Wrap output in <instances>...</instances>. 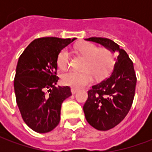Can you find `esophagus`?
Returning <instances> with one entry per match:
<instances>
[{"mask_svg":"<svg viewBox=\"0 0 152 152\" xmlns=\"http://www.w3.org/2000/svg\"><path fill=\"white\" fill-rule=\"evenodd\" d=\"M71 91H72V93L73 94H75L78 91V89H75V88H72V89H71Z\"/></svg>","mask_w":152,"mask_h":152,"instance_id":"obj_1","label":"esophagus"}]
</instances>
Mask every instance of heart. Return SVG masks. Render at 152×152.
I'll list each match as a JSON object with an SVG mask.
<instances>
[{
    "label": "heart",
    "mask_w": 152,
    "mask_h": 152,
    "mask_svg": "<svg viewBox=\"0 0 152 152\" xmlns=\"http://www.w3.org/2000/svg\"><path fill=\"white\" fill-rule=\"evenodd\" d=\"M76 51L86 58L83 72L70 71L64 73L62 80L64 85L74 88H81L92 81L93 75L97 79L107 76L112 70L114 62L113 53L107 48L99 49L96 45L85 42L76 47ZM69 52L63 49L57 58V65L61 70H65L69 65Z\"/></svg>",
    "instance_id": "1"
}]
</instances>
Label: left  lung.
<instances>
[{
    "instance_id": "obj_1",
    "label": "left lung",
    "mask_w": 152,
    "mask_h": 152,
    "mask_svg": "<svg viewBox=\"0 0 152 152\" xmlns=\"http://www.w3.org/2000/svg\"><path fill=\"white\" fill-rule=\"evenodd\" d=\"M86 40L119 53L112 72L92 86L83 107L86 121L91 126L99 130H108L124 120L132 107L137 83L134 63L128 53L113 40L102 37Z\"/></svg>"
}]
</instances>
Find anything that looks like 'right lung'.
I'll list each match as a JSON object with an SVG mask.
<instances>
[{
  "label": "right lung",
  "mask_w": 152,
  "mask_h": 152,
  "mask_svg": "<svg viewBox=\"0 0 152 152\" xmlns=\"http://www.w3.org/2000/svg\"><path fill=\"white\" fill-rule=\"evenodd\" d=\"M74 40L38 38L18 58L14 80L16 102L23 121L35 132L53 130L60 121L62 103L72 95L69 86L55 85L58 55Z\"/></svg>",
  "instance_id": "1"
}]
</instances>
